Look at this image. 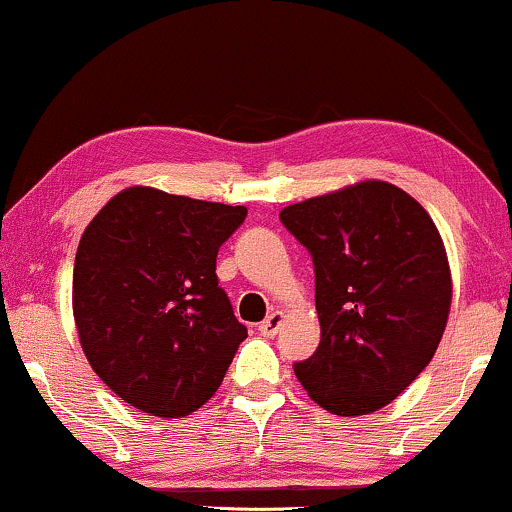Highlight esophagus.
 I'll list each match as a JSON object with an SVG mask.
<instances>
[{
  "label": "esophagus",
  "instance_id": "esophagus-1",
  "mask_svg": "<svg viewBox=\"0 0 512 512\" xmlns=\"http://www.w3.org/2000/svg\"><path fill=\"white\" fill-rule=\"evenodd\" d=\"M280 327H282V313L273 311L261 325H258V332H261L263 337H275V334L280 332Z\"/></svg>",
  "mask_w": 512,
  "mask_h": 512
}]
</instances>
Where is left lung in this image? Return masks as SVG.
I'll use <instances>...</instances> for the list:
<instances>
[{
  "mask_svg": "<svg viewBox=\"0 0 512 512\" xmlns=\"http://www.w3.org/2000/svg\"><path fill=\"white\" fill-rule=\"evenodd\" d=\"M315 270L320 344L294 363L308 396L334 415H365L408 387L441 342L451 270L430 213L380 180L280 211Z\"/></svg>",
  "mask_w": 512,
  "mask_h": 512,
  "instance_id": "1",
  "label": "left lung"
}]
</instances>
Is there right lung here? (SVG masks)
<instances>
[{"label": "right lung", "instance_id": "obj_1", "mask_svg": "<svg viewBox=\"0 0 512 512\" xmlns=\"http://www.w3.org/2000/svg\"><path fill=\"white\" fill-rule=\"evenodd\" d=\"M244 206L118 192L82 232L73 315L92 370L125 403L185 418L216 394L246 327L218 287L216 256Z\"/></svg>", "mask_w": 512, "mask_h": 512}]
</instances>
